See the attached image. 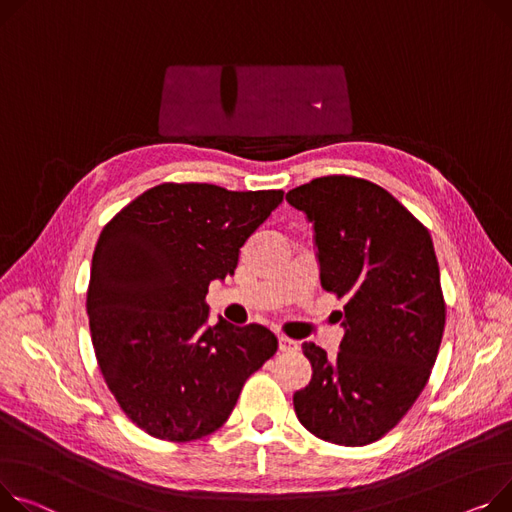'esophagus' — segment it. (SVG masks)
Wrapping results in <instances>:
<instances>
[{"label":"esophagus","instance_id":"34e87169","mask_svg":"<svg viewBox=\"0 0 512 512\" xmlns=\"http://www.w3.org/2000/svg\"><path fill=\"white\" fill-rule=\"evenodd\" d=\"M278 344H280V350H282V352H296V350H298V344L294 342V339L284 337V335L278 337Z\"/></svg>","mask_w":512,"mask_h":512}]
</instances>
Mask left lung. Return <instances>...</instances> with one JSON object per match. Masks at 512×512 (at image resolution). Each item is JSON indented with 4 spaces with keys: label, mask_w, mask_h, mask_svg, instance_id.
Listing matches in <instances>:
<instances>
[{
    "label": "left lung",
    "mask_w": 512,
    "mask_h": 512,
    "mask_svg": "<svg viewBox=\"0 0 512 512\" xmlns=\"http://www.w3.org/2000/svg\"><path fill=\"white\" fill-rule=\"evenodd\" d=\"M286 199L315 224L323 290L346 300L339 352L302 344L313 374L294 412L317 438L364 447L412 410L438 356L447 304L432 238L366 179L319 177Z\"/></svg>",
    "instance_id": "left-lung-1"
}]
</instances>
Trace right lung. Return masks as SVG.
<instances>
[{
	"instance_id": "obj_1",
	"label": "right lung",
	"mask_w": 512,
	"mask_h": 512,
	"mask_svg": "<svg viewBox=\"0 0 512 512\" xmlns=\"http://www.w3.org/2000/svg\"><path fill=\"white\" fill-rule=\"evenodd\" d=\"M282 199V189L162 183L102 228L86 292L92 346L123 414L150 436L212 434L276 354L263 325H208L206 294L234 274L241 247Z\"/></svg>"
}]
</instances>
